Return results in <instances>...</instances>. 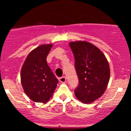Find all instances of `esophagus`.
<instances>
[{"instance_id": "1", "label": "esophagus", "mask_w": 131, "mask_h": 131, "mask_svg": "<svg viewBox=\"0 0 131 131\" xmlns=\"http://www.w3.org/2000/svg\"><path fill=\"white\" fill-rule=\"evenodd\" d=\"M59 81H60L61 83H65L66 82V77H60V79H59Z\"/></svg>"}]
</instances>
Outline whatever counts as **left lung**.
I'll list each match as a JSON object with an SVG mask.
<instances>
[{
    "label": "left lung",
    "mask_w": 131,
    "mask_h": 131,
    "mask_svg": "<svg viewBox=\"0 0 131 131\" xmlns=\"http://www.w3.org/2000/svg\"><path fill=\"white\" fill-rule=\"evenodd\" d=\"M79 78L75 94L79 101L90 104L104 93L110 77L108 62L102 52L86 41L69 43Z\"/></svg>",
    "instance_id": "1"
}]
</instances>
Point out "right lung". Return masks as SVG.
Segmentation results:
<instances>
[{"label": "right lung", "mask_w": 131, "mask_h": 131, "mask_svg": "<svg viewBox=\"0 0 131 131\" xmlns=\"http://www.w3.org/2000/svg\"><path fill=\"white\" fill-rule=\"evenodd\" d=\"M52 47V44H47L33 50L27 56L21 70V83L24 92L35 102L47 103L58 83L47 62Z\"/></svg>", "instance_id": "obj_1"}]
</instances>
